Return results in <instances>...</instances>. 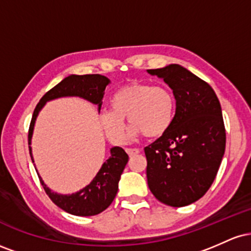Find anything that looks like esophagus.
Segmentation results:
<instances>
[{
    "label": "esophagus",
    "instance_id": "1",
    "mask_svg": "<svg viewBox=\"0 0 251 251\" xmlns=\"http://www.w3.org/2000/svg\"><path fill=\"white\" fill-rule=\"evenodd\" d=\"M126 152H127L128 153V155L129 157H132V155H135V154H138L140 152V150L139 149H126Z\"/></svg>",
    "mask_w": 251,
    "mask_h": 251
}]
</instances>
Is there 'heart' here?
<instances>
[{
	"label": "heart",
	"mask_w": 251,
	"mask_h": 251,
	"mask_svg": "<svg viewBox=\"0 0 251 251\" xmlns=\"http://www.w3.org/2000/svg\"><path fill=\"white\" fill-rule=\"evenodd\" d=\"M177 100L166 86L133 82L123 86L109 99V111L101 114L103 131L109 140L122 144L126 137L125 118L132 137L144 134L157 138L165 134L174 124Z\"/></svg>",
	"instance_id": "1"
}]
</instances>
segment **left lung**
<instances>
[{
    "label": "left lung",
    "instance_id": "1",
    "mask_svg": "<svg viewBox=\"0 0 251 251\" xmlns=\"http://www.w3.org/2000/svg\"><path fill=\"white\" fill-rule=\"evenodd\" d=\"M148 72L163 77L177 100L171 127L144 149L149 188L166 205H189L210 189L226 151L220 100L208 82L179 65Z\"/></svg>",
    "mask_w": 251,
    "mask_h": 251
}]
</instances>
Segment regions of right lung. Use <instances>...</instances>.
<instances>
[{
	"label": "right lung",
	"mask_w": 251,
	"mask_h": 251,
	"mask_svg": "<svg viewBox=\"0 0 251 251\" xmlns=\"http://www.w3.org/2000/svg\"><path fill=\"white\" fill-rule=\"evenodd\" d=\"M109 80L100 74H86V75H70L57 83L41 98L34 109L33 118L28 131V144L33 134L34 123L40 109L46 101L60 97L76 96L87 99L101 108L102 99L105 96V88ZM31 157V149L29 146ZM33 160V157H31ZM128 162V155L122 148L111 150V157L102 164L94 179L86 188L73 195H57L51 192L40 178V183L45 189L46 194L55 205L66 212L75 216H94L102 212L111 205L118 192V183L120 180L124 169Z\"/></svg>",
	"instance_id": "right-lung-1"
}]
</instances>
